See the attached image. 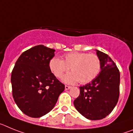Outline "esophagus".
<instances>
[{
  "mask_svg": "<svg viewBox=\"0 0 133 133\" xmlns=\"http://www.w3.org/2000/svg\"><path fill=\"white\" fill-rule=\"evenodd\" d=\"M71 86H65V90H69V89H70L71 88Z\"/></svg>",
  "mask_w": 133,
  "mask_h": 133,
  "instance_id": "1",
  "label": "esophagus"
}]
</instances>
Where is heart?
<instances>
[{
	"label": "heart",
	"instance_id": "heart-1",
	"mask_svg": "<svg viewBox=\"0 0 133 133\" xmlns=\"http://www.w3.org/2000/svg\"><path fill=\"white\" fill-rule=\"evenodd\" d=\"M72 71L63 77V81L68 84L79 82L85 84L96 78L101 70V62L99 57L94 54L72 51L65 54L63 60L54 57L49 62V68L54 76L61 78L69 71Z\"/></svg>",
	"mask_w": 133,
	"mask_h": 133
}]
</instances>
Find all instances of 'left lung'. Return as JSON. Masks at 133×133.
Returning <instances> with one entry per match:
<instances>
[{
  "label": "left lung",
  "mask_w": 133,
  "mask_h": 133,
  "mask_svg": "<svg viewBox=\"0 0 133 133\" xmlns=\"http://www.w3.org/2000/svg\"><path fill=\"white\" fill-rule=\"evenodd\" d=\"M101 70L90 83L80 86L79 96L74 101L75 108L84 117L92 121L108 116L119 98L120 72L107 54L96 49Z\"/></svg>",
  "instance_id": "obj_1"
}]
</instances>
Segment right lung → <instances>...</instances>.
<instances>
[{"mask_svg":"<svg viewBox=\"0 0 133 133\" xmlns=\"http://www.w3.org/2000/svg\"><path fill=\"white\" fill-rule=\"evenodd\" d=\"M55 51L43 45L35 46L20 55L12 71L14 100L30 117L39 118L50 112L65 89L49 68Z\"/></svg>","mask_w":133,"mask_h":133,"instance_id":"1","label":"right lung"}]
</instances>
